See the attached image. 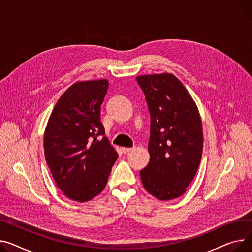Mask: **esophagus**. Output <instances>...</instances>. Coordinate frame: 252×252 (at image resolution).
<instances>
[{
	"instance_id": "34e87169",
	"label": "esophagus",
	"mask_w": 252,
	"mask_h": 252,
	"mask_svg": "<svg viewBox=\"0 0 252 252\" xmlns=\"http://www.w3.org/2000/svg\"><path fill=\"white\" fill-rule=\"evenodd\" d=\"M133 148H122V151L124 154H127L128 152H130V151H132Z\"/></svg>"
}]
</instances>
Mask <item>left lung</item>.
Masks as SVG:
<instances>
[{
    "instance_id": "1",
    "label": "left lung",
    "mask_w": 252,
    "mask_h": 252,
    "mask_svg": "<svg viewBox=\"0 0 252 252\" xmlns=\"http://www.w3.org/2000/svg\"><path fill=\"white\" fill-rule=\"evenodd\" d=\"M151 116L150 162L140 171L145 189L160 200L182 195L192 181L203 153L197 107L171 74L136 78Z\"/></svg>"
}]
</instances>
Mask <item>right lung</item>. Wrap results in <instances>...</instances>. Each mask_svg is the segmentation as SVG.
Instances as JSON below:
<instances>
[{
  "instance_id": "1",
  "label": "right lung",
  "mask_w": 252,
  "mask_h": 252,
  "mask_svg": "<svg viewBox=\"0 0 252 252\" xmlns=\"http://www.w3.org/2000/svg\"><path fill=\"white\" fill-rule=\"evenodd\" d=\"M107 80L74 84L59 99L44 132V155L58 187L76 202H88L107 183L117 153L104 136L100 107Z\"/></svg>"
}]
</instances>
